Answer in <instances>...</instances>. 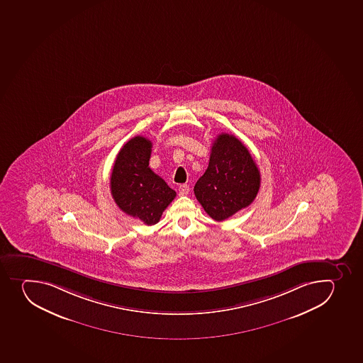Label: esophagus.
<instances>
[{
  "label": "esophagus",
  "mask_w": 363,
  "mask_h": 363,
  "mask_svg": "<svg viewBox=\"0 0 363 363\" xmlns=\"http://www.w3.org/2000/svg\"><path fill=\"white\" fill-rule=\"evenodd\" d=\"M188 193H189V186L188 184H181L179 186V194L180 195H186Z\"/></svg>",
  "instance_id": "1"
}]
</instances>
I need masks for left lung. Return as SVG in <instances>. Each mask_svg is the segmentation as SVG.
Wrapping results in <instances>:
<instances>
[{"label": "left lung", "instance_id": "1", "mask_svg": "<svg viewBox=\"0 0 363 363\" xmlns=\"http://www.w3.org/2000/svg\"><path fill=\"white\" fill-rule=\"evenodd\" d=\"M261 175L248 149L234 135L220 134L211 147L207 170L194 193L215 221L248 207L259 193Z\"/></svg>", "mask_w": 363, "mask_h": 363}]
</instances>
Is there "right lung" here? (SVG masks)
I'll return each instance as SVG.
<instances>
[{
    "label": "right lung",
    "instance_id": "1",
    "mask_svg": "<svg viewBox=\"0 0 363 363\" xmlns=\"http://www.w3.org/2000/svg\"><path fill=\"white\" fill-rule=\"evenodd\" d=\"M152 142L143 136L129 140L115 160L111 191L115 203L127 215L148 225L160 221L175 190L149 168Z\"/></svg>",
    "mask_w": 363,
    "mask_h": 363
}]
</instances>
